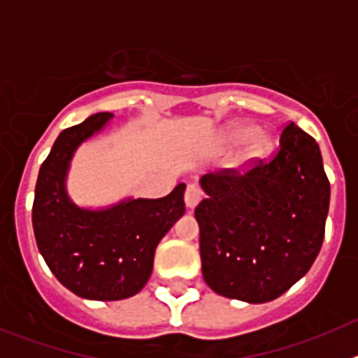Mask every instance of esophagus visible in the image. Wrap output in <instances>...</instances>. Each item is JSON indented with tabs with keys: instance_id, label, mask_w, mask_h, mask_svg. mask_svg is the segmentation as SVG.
Masks as SVG:
<instances>
[{
	"instance_id": "34e87169",
	"label": "esophagus",
	"mask_w": 358,
	"mask_h": 358,
	"mask_svg": "<svg viewBox=\"0 0 358 358\" xmlns=\"http://www.w3.org/2000/svg\"><path fill=\"white\" fill-rule=\"evenodd\" d=\"M201 199H202V194H201V189H199L197 186H195V185L186 186L185 204H186V208H188V210H194L199 202H201Z\"/></svg>"
}]
</instances>
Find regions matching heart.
Instances as JSON below:
<instances>
[{
	"instance_id": "1",
	"label": "heart",
	"mask_w": 358,
	"mask_h": 358,
	"mask_svg": "<svg viewBox=\"0 0 358 358\" xmlns=\"http://www.w3.org/2000/svg\"><path fill=\"white\" fill-rule=\"evenodd\" d=\"M240 141H245L242 157L245 164L268 161L278 148L276 136L265 129H256L252 122L233 123L220 134V147L222 148H229Z\"/></svg>"
}]
</instances>
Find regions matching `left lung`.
I'll return each mask as SVG.
<instances>
[{
    "instance_id": "left-lung-1",
    "label": "left lung",
    "mask_w": 358,
    "mask_h": 358,
    "mask_svg": "<svg viewBox=\"0 0 358 358\" xmlns=\"http://www.w3.org/2000/svg\"><path fill=\"white\" fill-rule=\"evenodd\" d=\"M195 208L202 276L213 292L273 301L301 280L321 251L330 182L319 145L290 123L273 161L238 173L202 176Z\"/></svg>"
}]
</instances>
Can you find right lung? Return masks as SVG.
<instances>
[{
	"instance_id": "right-lung-1",
	"label": "right lung",
	"mask_w": 358,
	"mask_h": 358,
	"mask_svg": "<svg viewBox=\"0 0 358 358\" xmlns=\"http://www.w3.org/2000/svg\"><path fill=\"white\" fill-rule=\"evenodd\" d=\"M113 118V113H96L59 134L39 170L31 208L37 248L50 271L66 289L93 301L140 292L152 274L157 243L185 215V182L166 197H125L100 208L69 197L75 152Z\"/></svg>"
}]
</instances>
